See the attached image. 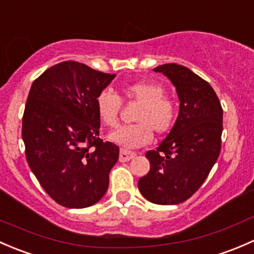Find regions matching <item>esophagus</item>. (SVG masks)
<instances>
[{
	"mask_svg": "<svg viewBox=\"0 0 254 254\" xmlns=\"http://www.w3.org/2000/svg\"><path fill=\"white\" fill-rule=\"evenodd\" d=\"M133 158H135V153L130 150H126V149H121V151H120V161L125 163V161L132 160Z\"/></svg>",
	"mask_w": 254,
	"mask_h": 254,
	"instance_id": "obj_1",
	"label": "esophagus"
}]
</instances>
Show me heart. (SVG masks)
<instances>
[{"instance_id":"1","label":"heart","mask_w":254,"mask_h":254,"mask_svg":"<svg viewBox=\"0 0 254 254\" xmlns=\"http://www.w3.org/2000/svg\"><path fill=\"white\" fill-rule=\"evenodd\" d=\"M163 85L151 80H137L122 85L117 94L103 90L95 100V108L100 121L105 126L115 127L119 122L121 101L139 104L134 115L137 124L117 128L109 135L110 140L122 148L134 149L146 145L156 134H165L176 120L174 101L164 95Z\"/></svg>"}]
</instances>
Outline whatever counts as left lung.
I'll list each match as a JSON object with an SVG mask.
<instances>
[{
	"mask_svg": "<svg viewBox=\"0 0 254 254\" xmlns=\"http://www.w3.org/2000/svg\"><path fill=\"white\" fill-rule=\"evenodd\" d=\"M154 70L175 85L180 112L165 139L146 151L150 170L140 177L138 188L149 202L179 204L199 190L218 160L223 108L210 84L187 67L166 64Z\"/></svg>",
	"mask_w": 254,
	"mask_h": 254,
	"instance_id": "obj_1",
	"label": "left lung"
}]
</instances>
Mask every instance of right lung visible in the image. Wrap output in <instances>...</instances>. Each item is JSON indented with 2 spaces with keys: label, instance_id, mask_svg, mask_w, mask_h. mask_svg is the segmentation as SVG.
I'll return each instance as SVG.
<instances>
[{
  "label": "right lung",
  "instance_id": "obj_1",
  "mask_svg": "<svg viewBox=\"0 0 254 254\" xmlns=\"http://www.w3.org/2000/svg\"><path fill=\"white\" fill-rule=\"evenodd\" d=\"M116 74L64 61L31 84L22 138L29 167L50 197L66 208L95 204L109 187L119 146L99 138V93Z\"/></svg>",
  "mask_w": 254,
  "mask_h": 254
}]
</instances>
